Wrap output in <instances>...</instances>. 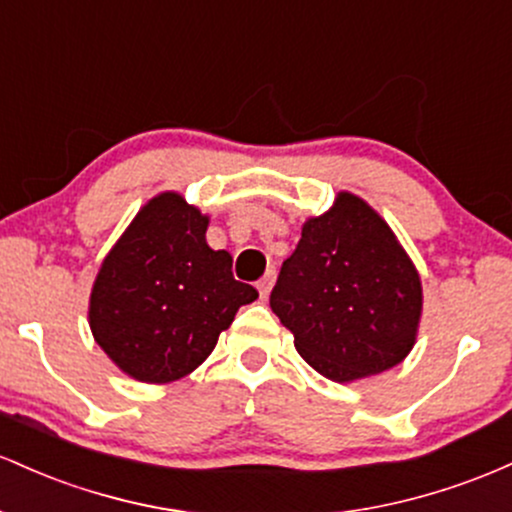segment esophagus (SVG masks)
<instances>
[{"label": "esophagus", "instance_id": "1", "mask_svg": "<svg viewBox=\"0 0 512 512\" xmlns=\"http://www.w3.org/2000/svg\"><path fill=\"white\" fill-rule=\"evenodd\" d=\"M273 285H275V271H268L261 280H258V285H256L258 287V295H261V300H268V295H271Z\"/></svg>", "mask_w": 512, "mask_h": 512}]
</instances>
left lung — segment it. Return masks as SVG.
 <instances>
[{
    "label": "left lung",
    "instance_id": "obj_1",
    "mask_svg": "<svg viewBox=\"0 0 512 512\" xmlns=\"http://www.w3.org/2000/svg\"><path fill=\"white\" fill-rule=\"evenodd\" d=\"M271 309L304 363L331 382H355L399 365L416 346L421 275L380 212L341 191L302 225Z\"/></svg>",
    "mask_w": 512,
    "mask_h": 512
}]
</instances>
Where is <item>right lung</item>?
Returning a JSON list of instances; mask_svg holds the SVG:
<instances>
[{
	"instance_id": "1",
	"label": "right lung",
	"mask_w": 512,
	"mask_h": 512,
	"mask_svg": "<svg viewBox=\"0 0 512 512\" xmlns=\"http://www.w3.org/2000/svg\"><path fill=\"white\" fill-rule=\"evenodd\" d=\"M210 217L181 193L149 198L103 258L89 297L94 341L137 382L191 375L215 350L256 287L232 275V256L205 241Z\"/></svg>"
}]
</instances>
